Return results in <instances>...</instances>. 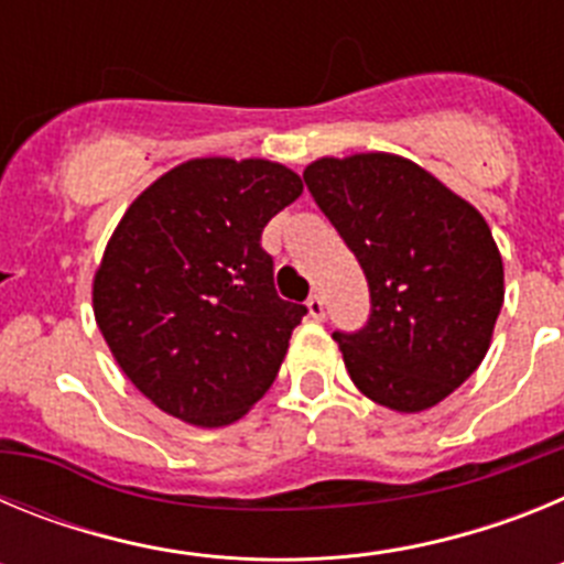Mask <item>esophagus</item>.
<instances>
[{
	"mask_svg": "<svg viewBox=\"0 0 564 564\" xmlns=\"http://www.w3.org/2000/svg\"><path fill=\"white\" fill-rule=\"evenodd\" d=\"M307 313L313 318H325V299L318 296V293H311V299H307Z\"/></svg>",
	"mask_w": 564,
	"mask_h": 564,
	"instance_id": "obj_1",
	"label": "esophagus"
}]
</instances>
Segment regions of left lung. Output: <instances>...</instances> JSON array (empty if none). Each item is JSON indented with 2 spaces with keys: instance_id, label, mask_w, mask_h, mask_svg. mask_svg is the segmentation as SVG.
I'll use <instances>...</instances> for the list:
<instances>
[{
  "instance_id": "obj_1",
  "label": "left lung",
  "mask_w": 564,
  "mask_h": 564,
  "mask_svg": "<svg viewBox=\"0 0 564 564\" xmlns=\"http://www.w3.org/2000/svg\"><path fill=\"white\" fill-rule=\"evenodd\" d=\"M307 192L356 253L370 316L336 330L352 383L398 412H421L480 367L502 307V259L475 206L395 154L322 158Z\"/></svg>"
}]
</instances>
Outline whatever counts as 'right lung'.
Instances as JSON below:
<instances>
[{
    "mask_svg": "<svg viewBox=\"0 0 564 564\" xmlns=\"http://www.w3.org/2000/svg\"><path fill=\"white\" fill-rule=\"evenodd\" d=\"M302 194L271 161L200 158L127 208L93 285L129 381L169 415L226 426L271 390L305 305L279 299L262 228Z\"/></svg>",
    "mask_w": 564,
    "mask_h": 564,
    "instance_id": "right-lung-1",
    "label": "right lung"
}]
</instances>
